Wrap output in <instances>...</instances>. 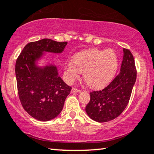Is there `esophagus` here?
Segmentation results:
<instances>
[{"instance_id":"1","label":"esophagus","mask_w":154,"mask_h":154,"mask_svg":"<svg viewBox=\"0 0 154 154\" xmlns=\"http://www.w3.org/2000/svg\"><path fill=\"white\" fill-rule=\"evenodd\" d=\"M71 91H72V93H79V92H81V90L78 89H76V88H72Z\"/></svg>"}]
</instances>
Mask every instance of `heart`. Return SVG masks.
<instances>
[{
    "instance_id": "heart-1",
    "label": "heart",
    "mask_w": 154,
    "mask_h": 154,
    "mask_svg": "<svg viewBox=\"0 0 154 154\" xmlns=\"http://www.w3.org/2000/svg\"><path fill=\"white\" fill-rule=\"evenodd\" d=\"M118 59L112 50L87 49L76 53L65 65V77L72 83L84 72V78L91 87H103L111 81L118 69Z\"/></svg>"
}]
</instances>
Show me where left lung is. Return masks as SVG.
Segmentation results:
<instances>
[{
    "label": "left lung",
    "instance_id": "obj_1",
    "mask_svg": "<svg viewBox=\"0 0 154 154\" xmlns=\"http://www.w3.org/2000/svg\"><path fill=\"white\" fill-rule=\"evenodd\" d=\"M136 79L132 53L123 48L120 73L104 89L90 93V101L85 108L89 118L96 122H106L120 116L129 103Z\"/></svg>",
    "mask_w": 154,
    "mask_h": 154
}]
</instances>
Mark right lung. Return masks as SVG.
Here are the masks:
<instances>
[{
    "mask_svg": "<svg viewBox=\"0 0 154 154\" xmlns=\"http://www.w3.org/2000/svg\"><path fill=\"white\" fill-rule=\"evenodd\" d=\"M67 42L50 38L30 42L17 59L15 75L22 107L29 115L40 121H48L62 111L65 98L72 88L58 75L56 65H39L45 53L60 54Z\"/></svg>",
    "mask_w": 154,
    "mask_h": 154,
    "instance_id": "1",
    "label": "right lung"
}]
</instances>
